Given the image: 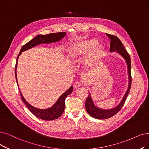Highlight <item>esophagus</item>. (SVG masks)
Wrapping results in <instances>:
<instances>
[{
    "instance_id": "34e87169",
    "label": "esophagus",
    "mask_w": 149,
    "mask_h": 149,
    "mask_svg": "<svg viewBox=\"0 0 149 149\" xmlns=\"http://www.w3.org/2000/svg\"><path fill=\"white\" fill-rule=\"evenodd\" d=\"M81 86V83L79 81H77L74 83V87L75 88H78L80 87Z\"/></svg>"
}]
</instances>
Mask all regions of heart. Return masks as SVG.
<instances>
[{
  "label": "heart",
  "instance_id": "heart-1",
  "mask_svg": "<svg viewBox=\"0 0 149 149\" xmlns=\"http://www.w3.org/2000/svg\"><path fill=\"white\" fill-rule=\"evenodd\" d=\"M84 58V64L87 68L97 66L104 57V48L98 44L97 39L84 40L69 47L67 50V61L71 63L80 62Z\"/></svg>",
  "mask_w": 149,
  "mask_h": 149
}]
</instances>
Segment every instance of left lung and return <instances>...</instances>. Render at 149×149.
I'll use <instances>...</instances> for the list:
<instances>
[{"instance_id":"8db88e82","label":"left lung","mask_w":149,"mask_h":149,"mask_svg":"<svg viewBox=\"0 0 149 149\" xmlns=\"http://www.w3.org/2000/svg\"><path fill=\"white\" fill-rule=\"evenodd\" d=\"M106 35L111 40L110 52L116 51V52H117L118 54H119L121 56L123 57V58L127 62L128 67L129 84L128 90L125 94L124 97H123L120 104L117 105L116 108L111 109H102L95 106L91 98V95L90 93H88V96L86 99L85 103L86 111L88 112V114L91 116L95 118H98V119H106V118H110L113 116L117 114V113L120 111L123 106L124 105L127 97L130 91L131 86H132V75H131V67L132 66H131V58L129 54L127 51V50L125 49L121 41L117 37L115 36V35H112L108 33H106Z\"/></svg>"}]
</instances>
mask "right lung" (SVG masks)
<instances>
[{"mask_svg":"<svg viewBox=\"0 0 149 149\" xmlns=\"http://www.w3.org/2000/svg\"><path fill=\"white\" fill-rule=\"evenodd\" d=\"M65 35H66V32H57V33H52L47 35H38L37 37L33 38L26 45H24L20 50L19 54L17 57L16 59V63L15 66V76H16V80L17 84V75H16V68H17V60H18V57L19 55L22 53V52L25 51L29 49H31L32 47L38 45L40 44H46V43H51L56 42V41H60L62 38H63ZM73 92V86H71L69 89L63 93L61 96L59 97L57 100L56 103L53 105L51 108L46 109H40L38 108H35L30 104H29L26 100L23 97L22 95L19 90L20 95L21 97V99L22 102L24 103L26 106L31 111L32 114L36 116L37 117L42 119L44 120H55L60 117L65 109V98H67L68 95H70L71 92Z\"/></svg>","mask_w":149,"mask_h":149,"instance_id":"1","label":"right lung"}]
</instances>
